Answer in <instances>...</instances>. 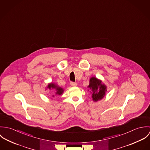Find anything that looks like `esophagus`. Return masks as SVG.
<instances>
[{"label":"esophagus","instance_id":"34e87169","mask_svg":"<svg viewBox=\"0 0 150 150\" xmlns=\"http://www.w3.org/2000/svg\"><path fill=\"white\" fill-rule=\"evenodd\" d=\"M70 85L72 86H77V83H74V82H71L70 83Z\"/></svg>","mask_w":150,"mask_h":150}]
</instances>
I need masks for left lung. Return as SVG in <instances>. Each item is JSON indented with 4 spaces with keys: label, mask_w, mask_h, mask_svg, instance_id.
<instances>
[{
    "label": "left lung",
    "mask_w": 150,
    "mask_h": 150,
    "mask_svg": "<svg viewBox=\"0 0 150 150\" xmlns=\"http://www.w3.org/2000/svg\"><path fill=\"white\" fill-rule=\"evenodd\" d=\"M88 87L92 91V97L95 102L102 99L105 95V92L107 91L106 86L102 84V81L95 77H92L90 79Z\"/></svg>",
    "instance_id": "obj_1"
}]
</instances>
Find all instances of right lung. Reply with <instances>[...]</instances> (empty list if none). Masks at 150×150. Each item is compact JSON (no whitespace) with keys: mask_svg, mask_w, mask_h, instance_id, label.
Wrapping results in <instances>:
<instances>
[{"mask_svg":"<svg viewBox=\"0 0 150 150\" xmlns=\"http://www.w3.org/2000/svg\"><path fill=\"white\" fill-rule=\"evenodd\" d=\"M48 88H49L50 89H55V93H54V95H52L53 97L55 96H58V95H61L63 92H64V89L59 87V86H58L57 85H55V84H49L48 86H47Z\"/></svg>","mask_w":150,"mask_h":150,"instance_id":"obj_1","label":"right lung"}]
</instances>
